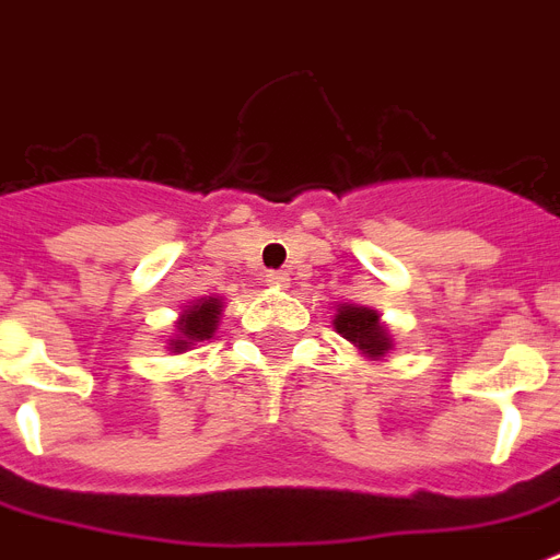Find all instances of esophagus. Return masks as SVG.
<instances>
[{"mask_svg":"<svg viewBox=\"0 0 560 560\" xmlns=\"http://www.w3.org/2000/svg\"><path fill=\"white\" fill-rule=\"evenodd\" d=\"M264 281H267V284H270V288H279V290H284L290 284V276L284 270H270L267 272V276H264Z\"/></svg>","mask_w":560,"mask_h":560,"instance_id":"1","label":"esophagus"}]
</instances>
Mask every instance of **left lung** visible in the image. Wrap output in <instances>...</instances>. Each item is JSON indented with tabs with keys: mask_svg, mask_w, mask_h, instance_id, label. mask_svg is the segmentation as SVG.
Returning a JSON list of instances; mask_svg holds the SVG:
<instances>
[{
	"mask_svg": "<svg viewBox=\"0 0 560 560\" xmlns=\"http://www.w3.org/2000/svg\"><path fill=\"white\" fill-rule=\"evenodd\" d=\"M334 328L342 340H349L366 360H383L395 351L389 328L381 323V314L366 305H337Z\"/></svg>",
	"mask_w": 560,
	"mask_h": 560,
	"instance_id": "obj_1",
	"label": "left lung"
}]
</instances>
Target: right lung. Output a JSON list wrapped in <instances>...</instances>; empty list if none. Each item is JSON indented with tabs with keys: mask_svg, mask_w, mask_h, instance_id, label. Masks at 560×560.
Masks as SVG:
<instances>
[{
	"mask_svg": "<svg viewBox=\"0 0 560 560\" xmlns=\"http://www.w3.org/2000/svg\"><path fill=\"white\" fill-rule=\"evenodd\" d=\"M223 296H202L191 305L179 311L177 323H174V337L168 340L171 354H186L197 349L200 342L211 340L218 331L220 316H223Z\"/></svg>",
	"mask_w": 560,
	"mask_h": 560,
	"instance_id": "obj_1",
	"label": "right lung"
}]
</instances>
